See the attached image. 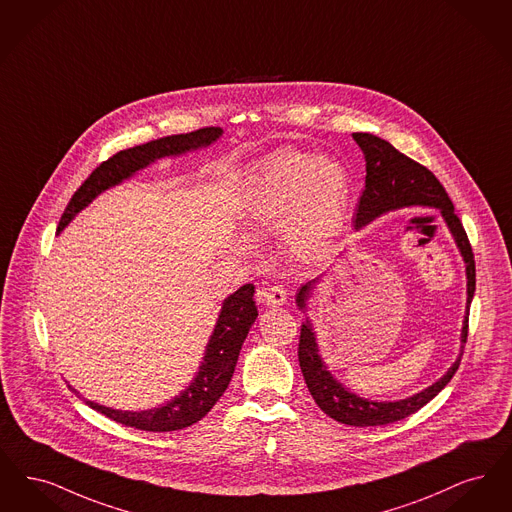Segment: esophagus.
<instances>
[{
  "label": "esophagus",
  "mask_w": 512,
  "mask_h": 512,
  "mask_svg": "<svg viewBox=\"0 0 512 512\" xmlns=\"http://www.w3.org/2000/svg\"><path fill=\"white\" fill-rule=\"evenodd\" d=\"M262 298H264V302H266L267 306H283L285 302H287V290L283 289V287H279V285H275V287H266V289H262Z\"/></svg>",
  "instance_id": "esophagus-1"
}]
</instances>
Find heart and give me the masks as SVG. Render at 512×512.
<instances>
[{"label":"heart","mask_w":512,"mask_h":512,"mask_svg":"<svg viewBox=\"0 0 512 512\" xmlns=\"http://www.w3.org/2000/svg\"><path fill=\"white\" fill-rule=\"evenodd\" d=\"M348 202L350 178L340 162L281 149L254 170L243 222L254 235L281 229V241L294 258L319 262L344 229Z\"/></svg>","instance_id":"b5f03b06"}]
</instances>
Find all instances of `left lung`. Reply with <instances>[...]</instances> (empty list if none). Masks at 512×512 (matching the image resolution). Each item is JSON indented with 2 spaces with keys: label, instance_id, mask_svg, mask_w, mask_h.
Instances as JSON below:
<instances>
[{
  "label": "left lung",
  "instance_id": "1",
  "mask_svg": "<svg viewBox=\"0 0 512 512\" xmlns=\"http://www.w3.org/2000/svg\"><path fill=\"white\" fill-rule=\"evenodd\" d=\"M359 149L365 156V189L359 197L354 227L357 231L373 222L380 214L403 208V206H430L440 210L444 222L447 223L457 248L467 264V315L463 321L461 342L465 344L468 336V306L472 302L474 289H476V266L472 246L468 243L467 231L461 220L455 214L453 202L447 197L444 185L436 176L424 168L423 164L415 162L413 158L400 153L394 145L380 139L373 134H352ZM315 283L319 277L302 285L296 294V304L300 310H306V302L310 298ZM465 348V346H461ZM463 352L457 361L447 369L444 377L436 380L432 386L424 388L423 392L413 394L411 398L400 401H371L359 398L350 392L344 384L327 371L325 361L319 356L317 340L313 333L312 321L300 329V342H298V361L308 390L315 403L323 413L331 419L350 426H380V424L396 423L413 413H417L432 398H436L445 388V384L453 378L459 369Z\"/></svg>",
  "mask_w": 512,
  "mask_h": 512
}]
</instances>
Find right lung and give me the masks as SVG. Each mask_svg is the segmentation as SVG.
Instances as JSON below:
<instances>
[{
	"mask_svg": "<svg viewBox=\"0 0 512 512\" xmlns=\"http://www.w3.org/2000/svg\"><path fill=\"white\" fill-rule=\"evenodd\" d=\"M222 134V128H200L191 134L160 137L112 155L109 160L101 162L72 195L61 216L57 233H61L72 222V218L80 210H84L97 195L122 183L124 179L132 178L135 172L147 168L158 158L183 155L189 151H197L200 147H208ZM252 296L254 285L248 283L223 300L222 312L216 329L206 344L199 373L174 400L147 411H120L99 405L95 401L86 400V403L91 409L103 413L116 423L134 426L137 430L147 432H172L199 423L214 407V403L222 398L225 388L231 382L241 346L252 323L258 317V308Z\"/></svg>",
	"mask_w": 512,
	"mask_h": 512,
	"instance_id": "1",
	"label": "right lung"
}]
</instances>
